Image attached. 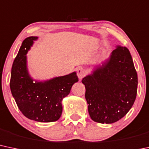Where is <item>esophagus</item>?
<instances>
[{
  "mask_svg": "<svg viewBox=\"0 0 149 149\" xmlns=\"http://www.w3.org/2000/svg\"><path fill=\"white\" fill-rule=\"evenodd\" d=\"M77 76L80 80L82 79V78L84 77L85 76H86V71L84 70V68H81V67H80V68H78L77 69Z\"/></svg>",
  "mask_w": 149,
  "mask_h": 149,
  "instance_id": "obj_1",
  "label": "esophagus"
}]
</instances>
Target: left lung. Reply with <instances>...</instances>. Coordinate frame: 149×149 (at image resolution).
<instances>
[{"label": "left lung", "instance_id": "obj_1", "mask_svg": "<svg viewBox=\"0 0 149 149\" xmlns=\"http://www.w3.org/2000/svg\"><path fill=\"white\" fill-rule=\"evenodd\" d=\"M82 83L91 118L102 124L120 120L132 108L137 93V73L130 51L118 46Z\"/></svg>", "mask_w": 149, "mask_h": 149}]
</instances>
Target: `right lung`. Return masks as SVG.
<instances>
[{
	"label": "right lung",
	"mask_w": 149,
	"mask_h": 149,
	"mask_svg": "<svg viewBox=\"0 0 149 149\" xmlns=\"http://www.w3.org/2000/svg\"><path fill=\"white\" fill-rule=\"evenodd\" d=\"M37 39L29 37L22 42L13 63L10 87L17 107L26 117L40 122H55L61 115L62 99L69 94L78 78L73 72L45 82H33L27 70L26 54Z\"/></svg>",
	"instance_id": "add662e5"
}]
</instances>
